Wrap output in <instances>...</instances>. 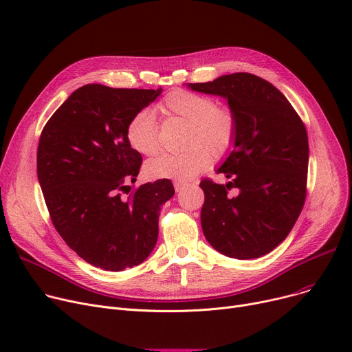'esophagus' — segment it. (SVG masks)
Segmentation results:
<instances>
[{"label":"esophagus","mask_w":352,"mask_h":352,"mask_svg":"<svg viewBox=\"0 0 352 352\" xmlns=\"http://www.w3.org/2000/svg\"><path fill=\"white\" fill-rule=\"evenodd\" d=\"M174 187H175V191H177V192H181L184 188L188 187V184H187V182H181V181H175V182H174Z\"/></svg>","instance_id":"34e87169"}]
</instances>
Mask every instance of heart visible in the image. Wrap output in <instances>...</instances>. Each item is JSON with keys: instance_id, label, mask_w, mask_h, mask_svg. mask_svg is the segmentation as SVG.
Returning <instances> with one entry per match:
<instances>
[{"instance_id": "heart-1", "label": "heart", "mask_w": 352, "mask_h": 352, "mask_svg": "<svg viewBox=\"0 0 352 352\" xmlns=\"http://www.w3.org/2000/svg\"><path fill=\"white\" fill-rule=\"evenodd\" d=\"M161 113L168 118L187 121L179 153L162 154L145 165V174L154 178L188 181L215 160L226 158L235 146L238 117L234 108L217 104L211 96L177 88L158 104ZM125 135L128 144L142 155H155L161 148L160 128L148 109H141L129 118Z\"/></svg>"}]
</instances>
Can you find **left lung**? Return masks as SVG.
I'll use <instances>...</instances> for the list:
<instances>
[{
  "label": "left lung",
  "instance_id": "left-lung-1",
  "mask_svg": "<svg viewBox=\"0 0 352 352\" xmlns=\"http://www.w3.org/2000/svg\"><path fill=\"white\" fill-rule=\"evenodd\" d=\"M191 89L228 100L238 117L234 150L218 168L231 181H201V227L218 252L251 260L280 245L298 219L307 197L308 135L297 111L271 82L235 72ZM238 188L236 197L228 190Z\"/></svg>",
  "mask_w": 352,
  "mask_h": 352
}]
</instances>
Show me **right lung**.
Returning a JSON list of instances; mask_svg holds the SVG:
<instances>
[{"mask_svg": "<svg viewBox=\"0 0 352 352\" xmlns=\"http://www.w3.org/2000/svg\"><path fill=\"white\" fill-rule=\"evenodd\" d=\"M161 91L87 84L43 128L36 175L50 218L72 251L105 271L135 267L151 254L160 207L175 192L166 178L129 192L142 157L125 128Z\"/></svg>", "mask_w": 352, "mask_h": 352, "instance_id": "add662e5", "label": "right lung"}]
</instances>
